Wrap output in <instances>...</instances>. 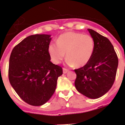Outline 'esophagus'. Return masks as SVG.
Listing matches in <instances>:
<instances>
[{
    "mask_svg": "<svg viewBox=\"0 0 125 125\" xmlns=\"http://www.w3.org/2000/svg\"><path fill=\"white\" fill-rule=\"evenodd\" d=\"M63 73L64 74H66V73H67L68 72V71H69V70H68V69H66V68H63Z\"/></svg>",
    "mask_w": 125,
    "mask_h": 125,
    "instance_id": "34e87169",
    "label": "esophagus"
}]
</instances>
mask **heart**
I'll return each mask as SVG.
<instances>
[{
	"instance_id": "1",
	"label": "heart",
	"mask_w": 125,
	"mask_h": 125,
	"mask_svg": "<svg viewBox=\"0 0 125 125\" xmlns=\"http://www.w3.org/2000/svg\"><path fill=\"white\" fill-rule=\"evenodd\" d=\"M92 36L75 32H67L58 37L56 44L51 43L48 52L53 63L58 64L65 57L67 64L80 68L90 61L94 50Z\"/></svg>"
}]
</instances>
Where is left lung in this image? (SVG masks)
<instances>
[{
    "instance_id": "8db88e82",
    "label": "left lung",
    "mask_w": 125,
    "mask_h": 125,
    "mask_svg": "<svg viewBox=\"0 0 125 125\" xmlns=\"http://www.w3.org/2000/svg\"><path fill=\"white\" fill-rule=\"evenodd\" d=\"M88 31L94 41L91 59L82 68L74 69V84L78 92L97 99L108 92L115 80L118 59L110 40L93 30Z\"/></svg>"
}]
</instances>
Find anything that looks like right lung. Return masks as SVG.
I'll return each instance as SVG.
<instances>
[{"mask_svg": "<svg viewBox=\"0 0 125 125\" xmlns=\"http://www.w3.org/2000/svg\"><path fill=\"white\" fill-rule=\"evenodd\" d=\"M50 35L28 36L16 45L9 59V79L23 101L41 106L49 100L56 90L62 69L51 61L48 52Z\"/></svg>", "mask_w": 125, "mask_h": 125, "instance_id": "add662e5", "label": "right lung"}]
</instances>
